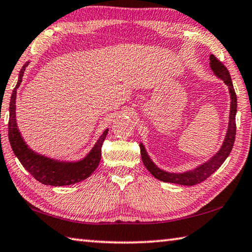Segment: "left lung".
I'll use <instances>...</instances> for the list:
<instances>
[{"mask_svg":"<svg viewBox=\"0 0 252 252\" xmlns=\"http://www.w3.org/2000/svg\"><path fill=\"white\" fill-rule=\"evenodd\" d=\"M210 67L213 69L216 76L221 78L223 83L226 84L229 88V94H230V115H229V124H228V130L226 134V137L222 143L221 148L219 152L216 154L215 156L207 160L204 164L198 166L197 168L192 170L185 171V173H168L165 171L154 164L153 160L149 158L148 154L145 149L144 145L140 144V155H142L143 162L146 168L148 169L154 177L161 180L165 183H171L177 185H184V186H193V185L200 184L206 180L209 176L213 175L216 170H217L220 166L223 164V161L227 159V157L230 154L233 143L236 139V114H237V95L235 93V88H233L230 74H229L228 69L226 68L221 62H220L215 55H210Z\"/></svg>","mask_w":252,"mask_h":252,"instance_id":"8db88e82","label":"left lung"}]
</instances>
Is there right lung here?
Returning a JSON list of instances; mask_svg holds the SVG:
<instances>
[{"label": "right lung", "instance_id": "right-lung-1", "mask_svg": "<svg viewBox=\"0 0 252 252\" xmlns=\"http://www.w3.org/2000/svg\"><path fill=\"white\" fill-rule=\"evenodd\" d=\"M29 62L23 65L20 70L19 81L14 90H13L11 101H10V119H8V139L12 147L13 153L19 158L21 164L24 168L37 180L44 185L50 186H68L82 182L94 173V170L98 167L101 157V146L108 133L106 129L100 137L97 140L92 151L87 154L85 158L78 161H60L45 157L35 153L29 148L21 136L19 128H17L15 118V101H16V90L21 85L23 74Z\"/></svg>", "mask_w": 252, "mask_h": 252}]
</instances>
